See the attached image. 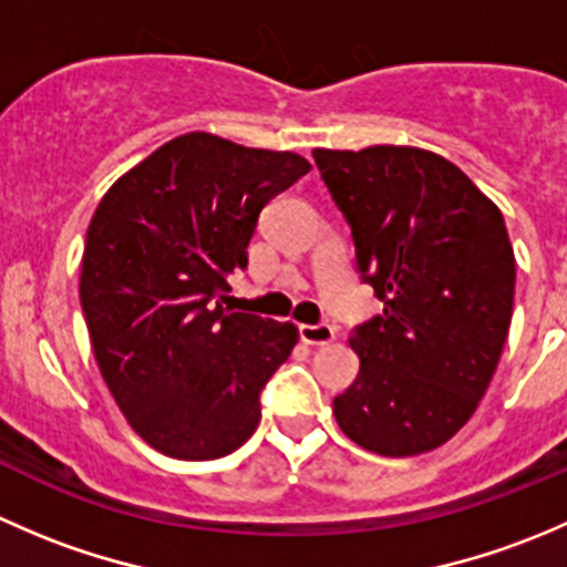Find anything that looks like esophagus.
<instances>
[{
	"label": "esophagus",
	"instance_id": "esophagus-1",
	"mask_svg": "<svg viewBox=\"0 0 567 567\" xmlns=\"http://www.w3.org/2000/svg\"><path fill=\"white\" fill-rule=\"evenodd\" d=\"M299 337L301 342H307V346H329V342H334V329H331L329 323H301L299 326Z\"/></svg>",
	"mask_w": 567,
	"mask_h": 567
}]
</instances>
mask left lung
Wrapping results in <instances>:
<instances>
[{
    "instance_id": "8db88e82",
    "label": "left lung",
    "mask_w": 567,
    "mask_h": 567,
    "mask_svg": "<svg viewBox=\"0 0 567 567\" xmlns=\"http://www.w3.org/2000/svg\"><path fill=\"white\" fill-rule=\"evenodd\" d=\"M312 158L384 301L351 334L359 375L334 398L337 425L390 458L442 447L488 390L511 329L516 257L502 210L420 147H316Z\"/></svg>"
}]
</instances>
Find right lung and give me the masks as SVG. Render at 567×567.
Returning a JSON list of instances; mask_svg holds the SVG:
<instances>
[{"mask_svg": "<svg viewBox=\"0 0 567 567\" xmlns=\"http://www.w3.org/2000/svg\"><path fill=\"white\" fill-rule=\"evenodd\" d=\"M310 173L299 153L175 136L104 194L87 227L79 299L95 362L128 425L181 461L230 455L299 329L227 312L257 216Z\"/></svg>", "mask_w": 567, "mask_h": 567, "instance_id": "add662e5", "label": "right lung"}]
</instances>
